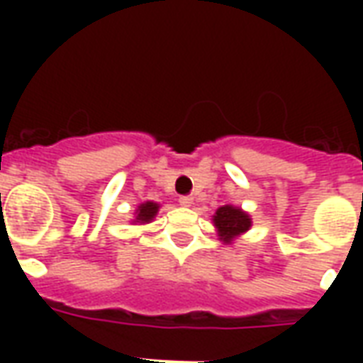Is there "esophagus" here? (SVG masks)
I'll list each match as a JSON object with an SVG mask.
<instances>
[{"mask_svg": "<svg viewBox=\"0 0 363 363\" xmlns=\"http://www.w3.org/2000/svg\"><path fill=\"white\" fill-rule=\"evenodd\" d=\"M179 202H181V206H184V208H190V206L194 204V198H192V196H182V198H179Z\"/></svg>", "mask_w": 363, "mask_h": 363, "instance_id": "1", "label": "esophagus"}]
</instances>
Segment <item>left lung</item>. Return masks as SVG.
Wrapping results in <instances>:
<instances>
[{
	"label": "left lung",
	"mask_w": 363,
	"mask_h": 363,
	"mask_svg": "<svg viewBox=\"0 0 363 363\" xmlns=\"http://www.w3.org/2000/svg\"><path fill=\"white\" fill-rule=\"evenodd\" d=\"M212 223L216 231H218L220 241L231 243V241H235L237 237H241L251 229L252 218L245 212L243 208L225 204L216 210V213L212 216Z\"/></svg>",
	"instance_id": "left-lung-1"
}]
</instances>
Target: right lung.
I'll return each instance as SVG.
<instances>
[{"label": "right lung", "mask_w": 363, "mask_h": 363, "mask_svg": "<svg viewBox=\"0 0 363 363\" xmlns=\"http://www.w3.org/2000/svg\"><path fill=\"white\" fill-rule=\"evenodd\" d=\"M159 208L161 206L157 202H142V204L138 206V210H135V218H134V223H140V225H145V223H150L153 221V218L157 216Z\"/></svg>", "instance_id": "right-lung-1"}]
</instances>
